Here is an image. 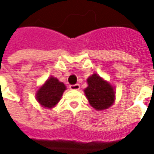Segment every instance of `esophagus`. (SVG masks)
Returning a JSON list of instances; mask_svg holds the SVG:
<instances>
[{"mask_svg":"<svg viewBox=\"0 0 154 154\" xmlns=\"http://www.w3.org/2000/svg\"><path fill=\"white\" fill-rule=\"evenodd\" d=\"M69 88L71 90H79L80 89V85L79 84H75V85H70Z\"/></svg>","mask_w":154,"mask_h":154,"instance_id":"esophagus-1","label":"esophagus"}]
</instances>
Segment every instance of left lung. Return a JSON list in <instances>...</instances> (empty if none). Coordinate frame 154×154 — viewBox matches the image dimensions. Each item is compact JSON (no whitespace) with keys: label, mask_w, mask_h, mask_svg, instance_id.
<instances>
[{"label":"left lung","mask_w":154,"mask_h":154,"mask_svg":"<svg viewBox=\"0 0 154 154\" xmlns=\"http://www.w3.org/2000/svg\"><path fill=\"white\" fill-rule=\"evenodd\" d=\"M87 83L88 87L84 90V92L91 106L97 110H101L112 106L116 92L108 82L94 73L87 78Z\"/></svg>","instance_id":"1"}]
</instances>
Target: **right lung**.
Masks as SVG:
<instances>
[{"label":"right lung","mask_w":154,"mask_h":154,"mask_svg":"<svg viewBox=\"0 0 154 154\" xmlns=\"http://www.w3.org/2000/svg\"><path fill=\"white\" fill-rule=\"evenodd\" d=\"M66 87L55 77H51L36 93V100L44 108H53L60 100Z\"/></svg>","instance_id":"1"}]
</instances>
